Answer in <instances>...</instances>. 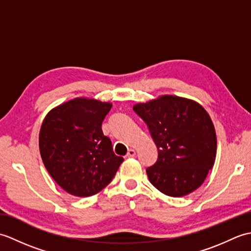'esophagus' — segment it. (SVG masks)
Returning <instances> with one entry per match:
<instances>
[{"label": "esophagus", "mask_w": 251, "mask_h": 251, "mask_svg": "<svg viewBox=\"0 0 251 251\" xmlns=\"http://www.w3.org/2000/svg\"><path fill=\"white\" fill-rule=\"evenodd\" d=\"M135 155H136V151L132 150V149H130V150H128V152H127L126 157H134Z\"/></svg>", "instance_id": "obj_1"}]
</instances>
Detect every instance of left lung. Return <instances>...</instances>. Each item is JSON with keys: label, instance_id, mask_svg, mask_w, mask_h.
<instances>
[{"label": "left lung", "instance_id": "obj_1", "mask_svg": "<svg viewBox=\"0 0 251 251\" xmlns=\"http://www.w3.org/2000/svg\"><path fill=\"white\" fill-rule=\"evenodd\" d=\"M157 147L147 168L150 182L173 197L188 195L204 182L216 159L217 137L209 114L196 101L164 95L134 105Z\"/></svg>", "mask_w": 251, "mask_h": 251}]
</instances>
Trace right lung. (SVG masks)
Instances as JSON below:
<instances>
[{"label":"right lung","mask_w":251,"mask_h":251,"mask_svg":"<svg viewBox=\"0 0 251 251\" xmlns=\"http://www.w3.org/2000/svg\"><path fill=\"white\" fill-rule=\"evenodd\" d=\"M110 102L75 98L50 110L41 126L42 161L51 178L69 194L87 197L108 185L124 161L103 135Z\"/></svg>","instance_id":"add662e5"}]
</instances>
